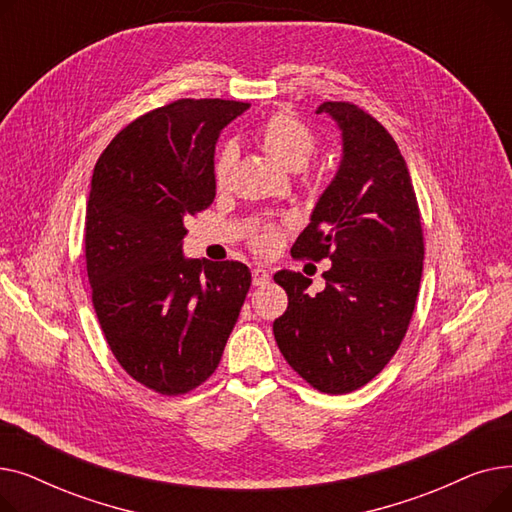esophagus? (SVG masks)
<instances>
[{
    "instance_id": "esophagus-1",
    "label": "esophagus",
    "mask_w": 512,
    "mask_h": 512,
    "mask_svg": "<svg viewBox=\"0 0 512 512\" xmlns=\"http://www.w3.org/2000/svg\"><path fill=\"white\" fill-rule=\"evenodd\" d=\"M270 282V272L263 270V267H255L253 270V286H265Z\"/></svg>"
}]
</instances>
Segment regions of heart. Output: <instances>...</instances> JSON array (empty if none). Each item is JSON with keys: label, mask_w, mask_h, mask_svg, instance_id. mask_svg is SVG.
I'll use <instances>...</instances> for the list:
<instances>
[{"label": "heart", "mask_w": 512, "mask_h": 512, "mask_svg": "<svg viewBox=\"0 0 512 512\" xmlns=\"http://www.w3.org/2000/svg\"><path fill=\"white\" fill-rule=\"evenodd\" d=\"M257 137L267 155L274 157L278 164L286 170H303L317 149V137L313 128L288 110L276 112L267 118L259 130ZM238 149L234 143H226L213 161V180L218 188H226L232 168L236 164ZM280 242L278 226H261L251 234V247L261 253L270 255Z\"/></svg>", "instance_id": "1"}]
</instances>
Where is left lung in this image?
<instances>
[{
  "label": "left lung",
  "mask_w": 512,
  "mask_h": 512,
  "mask_svg": "<svg viewBox=\"0 0 512 512\" xmlns=\"http://www.w3.org/2000/svg\"><path fill=\"white\" fill-rule=\"evenodd\" d=\"M342 130V161L290 253L332 259L311 294L299 272L274 276L288 294L274 336L315 390L353 392L378 375L405 338L423 272V230L405 157L392 134L348 101H326Z\"/></svg>",
  "instance_id": "8db88e82"
}]
</instances>
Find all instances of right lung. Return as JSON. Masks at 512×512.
Listing matches in <instances>:
<instances>
[{"mask_svg":"<svg viewBox=\"0 0 512 512\" xmlns=\"http://www.w3.org/2000/svg\"><path fill=\"white\" fill-rule=\"evenodd\" d=\"M249 107L178 99L130 122L97 159L85 220L93 307L122 369L178 396L220 365L251 286L240 261L182 255L184 220L215 199L220 130Z\"/></svg>","mask_w":512,"mask_h":512,"instance_id":"obj_1","label":"right lung"}]
</instances>
